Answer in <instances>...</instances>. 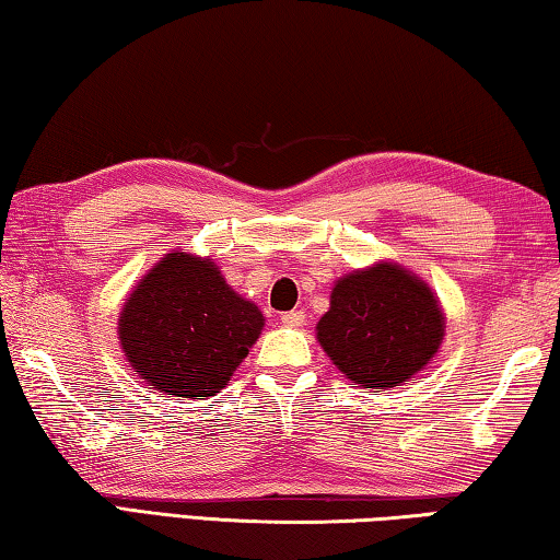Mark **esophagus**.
Wrapping results in <instances>:
<instances>
[{"instance_id":"obj_1","label":"esophagus","mask_w":560,"mask_h":560,"mask_svg":"<svg viewBox=\"0 0 560 560\" xmlns=\"http://www.w3.org/2000/svg\"><path fill=\"white\" fill-rule=\"evenodd\" d=\"M280 320L288 325V328H300V325H305V313L303 310H288V313L280 315Z\"/></svg>"}]
</instances>
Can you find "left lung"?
<instances>
[{
    "label": "left lung",
    "mask_w": 560,
    "mask_h": 560,
    "mask_svg": "<svg viewBox=\"0 0 560 560\" xmlns=\"http://www.w3.org/2000/svg\"><path fill=\"white\" fill-rule=\"evenodd\" d=\"M315 330L342 375L381 393L428 365L443 342L445 317L425 280L398 262H377L335 282Z\"/></svg>",
    "instance_id": "left-lung-1"
}]
</instances>
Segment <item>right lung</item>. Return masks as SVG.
<instances>
[{
    "label": "right lung",
    "instance_id": "obj_1",
    "mask_svg": "<svg viewBox=\"0 0 560 560\" xmlns=\"http://www.w3.org/2000/svg\"><path fill=\"white\" fill-rule=\"evenodd\" d=\"M265 317L210 257L167 253L119 313L127 363L154 390L205 400L225 388L260 338Z\"/></svg>",
    "mask_w": 560,
    "mask_h": 560
}]
</instances>
